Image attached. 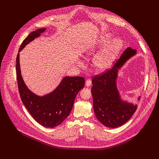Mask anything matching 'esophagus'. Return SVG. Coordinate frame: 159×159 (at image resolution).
<instances>
[{
  "instance_id": "34e87169",
  "label": "esophagus",
  "mask_w": 159,
  "mask_h": 159,
  "mask_svg": "<svg viewBox=\"0 0 159 159\" xmlns=\"http://www.w3.org/2000/svg\"><path fill=\"white\" fill-rule=\"evenodd\" d=\"M91 85V80L90 79H88L86 81V86L89 87Z\"/></svg>"
}]
</instances>
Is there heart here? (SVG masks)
<instances>
[{
	"instance_id": "obj_1",
	"label": "heart",
	"mask_w": 159,
	"mask_h": 159,
	"mask_svg": "<svg viewBox=\"0 0 159 159\" xmlns=\"http://www.w3.org/2000/svg\"><path fill=\"white\" fill-rule=\"evenodd\" d=\"M111 39L110 34H104L100 38L97 46L90 48L86 50V54L88 56H94L97 53V50L104 47ZM122 40L120 39L116 38L107 44L101 52H99L94 58L93 66L98 71H104L113 64L116 56L120 51L122 48ZM79 65L82 63L79 62Z\"/></svg>"
}]
</instances>
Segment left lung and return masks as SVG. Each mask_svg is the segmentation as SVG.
<instances>
[{"instance_id": "1", "label": "left lung", "mask_w": 159, "mask_h": 159, "mask_svg": "<svg viewBox=\"0 0 159 159\" xmlns=\"http://www.w3.org/2000/svg\"><path fill=\"white\" fill-rule=\"evenodd\" d=\"M136 53V49L126 48L111 69L94 76L92 80L94 112L97 119L107 128L121 126L131 119L137 108L136 104L123 101L116 86L119 69Z\"/></svg>"}]
</instances>
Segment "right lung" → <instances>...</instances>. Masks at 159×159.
<instances>
[{
	"label": "right lung",
	"instance_id": "obj_1",
	"mask_svg": "<svg viewBox=\"0 0 159 159\" xmlns=\"http://www.w3.org/2000/svg\"><path fill=\"white\" fill-rule=\"evenodd\" d=\"M46 30L41 28L32 31L23 40L16 57V71L19 93L24 105L39 124L52 128L60 125L70 114L75 98L84 88L85 80L82 77H65L52 92L42 97L28 89L21 75L19 52Z\"/></svg>",
	"mask_w": 159,
	"mask_h": 159
}]
</instances>
